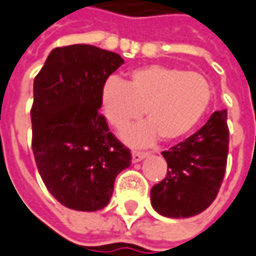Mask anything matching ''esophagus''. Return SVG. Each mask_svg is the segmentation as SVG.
<instances>
[{
	"label": "esophagus",
	"instance_id": "1",
	"mask_svg": "<svg viewBox=\"0 0 256 256\" xmlns=\"http://www.w3.org/2000/svg\"><path fill=\"white\" fill-rule=\"evenodd\" d=\"M144 157H147V153H144V152H133V153H132V160H133V163L142 162Z\"/></svg>",
	"mask_w": 256,
	"mask_h": 256
}]
</instances>
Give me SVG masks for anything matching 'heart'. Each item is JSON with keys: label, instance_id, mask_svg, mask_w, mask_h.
<instances>
[{"label": "heart", "instance_id": "heart-1", "mask_svg": "<svg viewBox=\"0 0 256 256\" xmlns=\"http://www.w3.org/2000/svg\"><path fill=\"white\" fill-rule=\"evenodd\" d=\"M211 84L198 72L148 65L128 74V82L112 76L102 88L103 113L113 128H124L143 116L148 122L128 130L130 144L147 146L158 137L176 142L190 134L206 116Z\"/></svg>", "mask_w": 256, "mask_h": 256}]
</instances>
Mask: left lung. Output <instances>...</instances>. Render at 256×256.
<instances>
[{"mask_svg": "<svg viewBox=\"0 0 256 256\" xmlns=\"http://www.w3.org/2000/svg\"><path fill=\"white\" fill-rule=\"evenodd\" d=\"M228 143L226 110H218L192 136L163 152L167 176L150 191L156 211L188 218L207 210L224 180Z\"/></svg>", "mask_w": 256, "mask_h": 256, "instance_id": "1", "label": "left lung"}]
</instances>
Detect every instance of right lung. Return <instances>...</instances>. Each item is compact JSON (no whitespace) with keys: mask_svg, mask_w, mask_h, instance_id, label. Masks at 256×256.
Listing matches in <instances>:
<instances>
[{"mask_svg":"<svg viewBox=\"0 0 256 256\" xmlns=\"http://www.w3.org/2000/svg\"><path fill=\"white\" fill-rule=\"evenodd\" d=\"M120 55L78 44L55 48L34 80L32 152L48 191L76 211L104 208L114 180L132 163L109 132L100 94Z\"/></svg>","mask_w":256,"mask_h":256,"instance_id":"1","label":"right lung"}]
</instances>
